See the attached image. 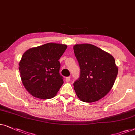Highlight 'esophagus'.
Returning <instances> with one entry per match:
<instances>
[{"label":"esophagus","instance_id":"obj_1","mask_svg":"<svg viewBox=\"0 0 135 135\" xmlns=\"http://www.w3.org/2000/svg\"><path fill=\"white\" fill-rule=\"evenodd\" d=\"M65 81L66 82H69L70 81V76L66 77V78H65Z\"/></svg>","mask_w":135,"mask_h":135}]
</instances>
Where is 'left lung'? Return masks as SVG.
<instances>
[{"mask_svg":"<svg viewBox=\"0 0 135 135\" xmlns=\"http://www.w3.org/2000/svg\"><path fill=\"white\" fill-rule=\"evenodd\" d=\"M80 68L74 89L83 102H93L104 98L112 88L118 74L114 57L90 44L73 46Z\"/></svg>","mask_w":135,"mask_h":135,"instance_id":"1","label":"left lung"}]
</instances>
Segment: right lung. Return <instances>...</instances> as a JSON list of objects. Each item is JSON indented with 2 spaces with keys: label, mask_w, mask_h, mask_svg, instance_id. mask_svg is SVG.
<instances>
[{
  "label": "right lung",
  "mask_w": 135,
  "mask_h": 135,
  "mask_svg": "<svg viewBox=\"0 0 135 135\" xmlns=\"http://www.w3.org/2000/svg\"><path fill=\"white\" fill-rule=\"evenodd\" d=\"M67 46L47 43L27 50L19 63L21 81L35 98L48 99L54 97L64 83L59 73V60Z\"/></svg>",
  "instance_id": "right-lung-1"
}]
</instances>
